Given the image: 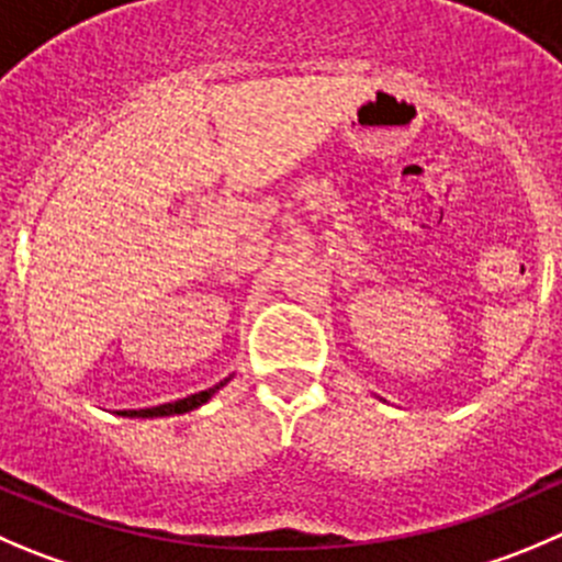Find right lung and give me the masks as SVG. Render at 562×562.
Returning a JSON list of instances; mask_svg holds the SVG:
<instances>
[{
    "label": "right lung",
    "instance_id": "add662e5",
    "mask_svg": "<svg viewBox=\"0 0 562 562\" xmlns=\"http://www.w3.org/2000/svg\"><path fill=\"white\" fill-rule=\"evenodd\" d=\"M228 381V378H226ZM226 381L217 383V386L206 389V392H198V394H190V397L184 400H176V403H165V405H157V408H143V411H121V416H173V414H187V411L198 408V405H204L206 400L212 397V394L217 392L221 386H226Z\"/></svg>",
    "mask_w": 562,
    "mask_h": 562
}]
</instances>
